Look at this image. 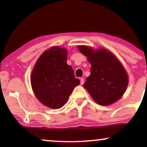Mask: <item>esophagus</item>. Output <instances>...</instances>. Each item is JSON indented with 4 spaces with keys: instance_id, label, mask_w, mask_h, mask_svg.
<instances>
[{
    "instance_id": "obj_1",
    "label": "esophagus",
    "mask_w": 147,
    "mask_h": 147,
    "mask_svg": "<svg viewBox=\"0 0 147 147\" xmlns=\"http://www.w3.org/2000/svg\"><path fill=\"white\" fill-rule=\"evenodd\" d=\"M80 84H81L82 85H83V84H84V79L83 78H80Z\"/></svg>"
}]
</instances>
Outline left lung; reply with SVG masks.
Instances as JSON below:
<instances>
[{
  "instance_id": "left-lung-1",
  "label": "left lung",
  "mask_w": 147,
  "mask_h": 147,
  "mask_svg": "<svg viewBox=\"0 0 147 147\" xmlns=\"http://www.w3.org/2000/svg\"><path fill=\"white\" fill-rule=\"evenodd\" d=\"M78 49L91 63V74L84 87L100 105L107 106L117 101L128 86L127 74L116 57L104 49L96 50L86 46Z\"/></svg>"
}]
</instances>
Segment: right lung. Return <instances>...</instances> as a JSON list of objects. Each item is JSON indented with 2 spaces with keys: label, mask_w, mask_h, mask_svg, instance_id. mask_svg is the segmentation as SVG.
Here are the masks:
<instances>
[{
  "label": "right lung",
  "mask_w": 147,
  "mask_h": 147,
  "mask_svg": "<svg viewBox=\"0 0 147 147\" xmlns=\"http://www.w3.org/2000/svg\"><path fill=\"white\" fill-rule=\"evenodd\" d=\"M67 50L53 47L44 52L31 74V86L37 99L51 108H61L80 81L67 64Z\"/></svg>",
  "instance_id": "1"
}]
</instances>
